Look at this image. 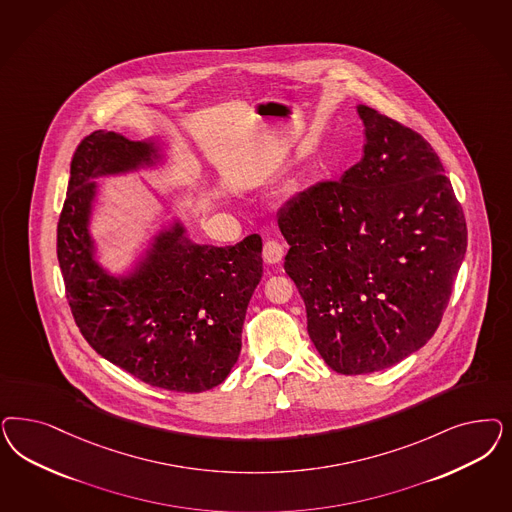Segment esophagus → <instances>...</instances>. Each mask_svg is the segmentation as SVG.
<instances>
[{
    "label": "esophagus",
    "instance_id": "1",
    "mask_svg": "<svg viewBox=\"0 0 512 512\" xmlns=\"http://www.w3.org/2000/svg\"><path fill=\"white\" fill-rule=\"evenodd\" d=\"M284 256V245L279 239H267L264 245V260L267 264H279Z\"/></svg>",
    "mask_w": 512,
    "mask_h": 512
}]
</instances>
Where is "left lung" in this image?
Wrapping results in <instances>:
<instances>
[{
  "label": "left lung",
  "mask_w": 512,
  "mask_h": 512,
  "mask_svg": "<svg viewBox=\"0 0 512 512\" xmlns=\"http://www.w3.org/2000/svg\"><path fill=\"white\" fill-rule=\"evenodd\" d=\"M358 115L362 160L279 213L309 337L341 375L382 371L428 343L467 248L462 205L428 141L367 105Z\"/></svg>",
  "instance_id": "1"
}]
</instances>
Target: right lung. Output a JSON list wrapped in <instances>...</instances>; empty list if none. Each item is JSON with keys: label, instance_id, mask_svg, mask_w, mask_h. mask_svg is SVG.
Segmentation results:
<instances>
[{"label": "right lung", "instance_id": "obj_1", "mask_svg": "<svg viewBox=\"0 0 512 512\" xmlns=\"http://www.w3.org/2000/svg\"><path fill=\"white\" fill-rule=\"evenodd\" d=\"M160 160L152 139L103 130L84 137L58 222V262L90 347L150 386L196 394L224 382L239 358L248 301L264 273L262 237L252 233L233 247L198 245L175 220L154 235L130 275L103 269L90 235L96 179Z\"/></svg>", "mask_w": 512, "mask_h": 512}]
</instances>
